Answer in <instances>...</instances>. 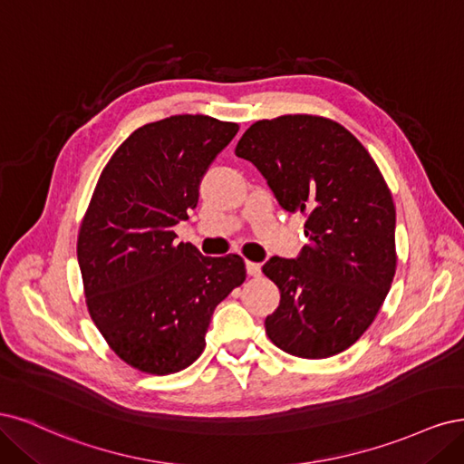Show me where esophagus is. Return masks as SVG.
Listing matches in <instances>:
<instances>
[{
  "instance_id": "34e87169",
  "label": "esophagus",
  "mask_w": 464,
  "mask_h": 464,
  "mask_svg": "<svg viewBox=\"0 0 464 464\" xmlns=\"http://www.w3.org/2000/svg\"><path fill=\"white\" fill-rule=\"evenodd\" d=\"M246 274L252 277H258L262 274V267L256 262H246Z\"/></svg>"
}]
</instances>
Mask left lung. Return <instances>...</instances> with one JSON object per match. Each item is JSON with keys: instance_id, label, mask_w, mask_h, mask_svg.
<instances>
[{"instance_id": "1", "label": "left lung", "mask_w": 464, "mask_h": 464, "mask_svg": "<svg viewBox=\"0 0 464 464\" xmlns=\"http://www.w3.org/2000/svg\"><path fill=\"white\" fill-rule=\"evenodd\" d=\"M235 154L254 163L283 210L306 216L298 256L262 267L281 293L267 337L301 358L349 349L376 318L397 267L395 206L376 161L345 127L316 115L256 121Z\"/></svg>"}]
</instances>
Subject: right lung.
Segmentation results:
<instances>
[{"mask_svg":"<svg viewBox=\"0 0 464 464\" xmlns=\"http://www.w3.org/2000/svg\"><path fill=\"white\" fill-rule=\"evenodd\" d=\"M237 130L208 115L166 117L134 130L98 179L77 243L86 304L111 351L140 372L197 361L216 306L246 277L241 256H202L173 231Z\"/></svg>","mask_w":464,"mask_h":464,"instance_id":"right-lung-1","label":"right lung"}]
</instances>
